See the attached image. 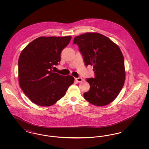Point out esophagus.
Returning a JSON list of instances; mask_svg holds the SVG:
<instances>
[{"label":"esophagus","instance_id":"obj_1","mask_svg":"<svg viewBox=\"0 0 149 149\" xmlns=\"http://www.w3.org/2000/svg\"><path fill=\"white\" fill-rule=\"evenodd\" d=\"M75 80L78 81V82H81L83 80V79L81 78H75Z\"/></svg>","mask_w":149,"mask_h":149}]
</instances>
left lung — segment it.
<instances>
[{
	"label": "left lung",
	"mask_w": 149,
	"mask_h": 149,
	"mask_svg": "<svg viewBox=\"0 0 149 149\" xmlns=\"http://www.w3.org/2000/svg\"><path fill=\"white\" fill-rule=\"evenodd\" d=\"M85 65L93 66L95 77L86 79L90 85L84 97L96 106L109 104L117 98L123 88L126 77L124 57L118 46L106 36L87 32L76 36Z\"/></svg>",
	"instance_id": "8db88e82"
}]
</instances>
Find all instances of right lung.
Masks as SVG:
<instances>
[{"label": "right lung", "instance_id": "right-lung-1", "mask_svg": "<svg viewBox=\"0 0 149 149\" xmlns=\"http://www.w3.org/2000/svg\"><path fill=\"white\" fill-rule=\"evenodd\" d=\"M71 39L70 36L40 37L22 51L18 59L19 84L36 104H54L74 83L71 75H60L52 70V67L60 63L61 51Z\"/></svg>", "mask_w": 149, "mask_h": 149}]
</instances>
